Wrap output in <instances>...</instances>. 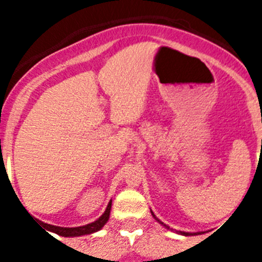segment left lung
I'll return each instance as SVG.
<instances>
[{"mask_svg": "<svg viewBox=\"0 0 262 262\" xmlns=\"http://www.w3.org/2000/svg\"><path fill=\"white\" fill-rule=\"evenodd\" d=\"M152 212V211H151ZM152 216H154L155 217V219H156V221L157 222H159V223L160 224H163V226L164 227H165V228H168V230H169V227L168 226H166V224H164L163 223V222H161V221H159V219H157V217L156 216H155V214H154V212H152ZM176 232H177V233H180V235H184V236H190V235H196V233H190V232H182V231H176Z\"/></svg>", "mask_w": 262, "mask_h": 262, "instance_id": "obj_1", "label": "left lung"}]
</instances>
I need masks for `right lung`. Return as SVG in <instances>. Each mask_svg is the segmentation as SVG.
I'll return each mask as SVG.
<instances>
[{
  "mask_svg": "<svg viewBox=\"0 0 262 262\" xmlns=\"http://www.w3.org/2000/svg\"><path fill=\"white\" fill-rule=\"evenodd\" d=\"M110 210H111V201L108 202L107 207H106L105 212L97 219L93 223H89L86 226L81 227H72V228H67V227H57V226H51V224H46V228L51 232H55L60 236L64 237H75V236H82V235H89L99 231L107 223L108 216H110Z\"/></svg>",
  "mask_w": 262,
  "mask_h": 262,
  "instance_id": "1",
  "label": "right lung"
}]
</instances>
